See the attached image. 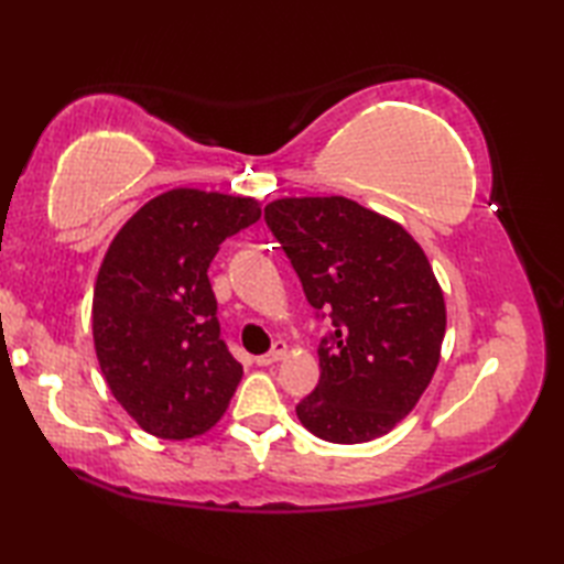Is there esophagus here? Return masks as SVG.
<instances>
[{
	"label": "esophagus",
	"instance_id": "34e87169",
	"mask_svg": "<svg viewBox=\"0 0 564 564\" xmlns=\"http://www.w3.org/2000/svg\"><path fill=\"white\" fill-rule=\"evenodd\" d=\"M283 356H285V341H273L271 351L257 356L254 364H257V366H271V364H275V361H281Z\"/></svg>",
	"mask_w": 564,
	"mask_h": 564
}]
</instances>
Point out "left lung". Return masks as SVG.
Wrapping results in <instances>:
<instances>
[{"label":"left lung","instance_id":"8db88e82","mask_svg":"<svg viewBox=\"0 0 564 564\" xmlns=\"http://www.w3.org/2000/svg\"><path fill=\"white\" fill-rule=\"evenodd\" d=\"M317 319L319 382L297 402L322 441L366 443L412 412L438 366L446 305L422 247L358 203L281 198L263 210Z\"/></svg>","mask_w":564,"mask_h":564}]
</instances>
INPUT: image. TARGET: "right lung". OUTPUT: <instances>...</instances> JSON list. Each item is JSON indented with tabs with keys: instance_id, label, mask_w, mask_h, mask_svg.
Here are the masks:
<instances>
[{
	"instance_id": "right-lung-1",
	"label": "right lung",
	"mask_w": 564,
	"mask_h": 564,
	"mask_svg": "<svg viewBox=\"0 0 564 564\" xmlns=\"http://www.w3.org/2000/svg\"><path fill=\"white\" fill-rule=\"evenodd\" d=\"M261 218L257 200L174 188L145 203L106 251L91 327L113 398L152 436H198L223 416L242 366L220 337L208 267Z\"/></svg>"
}]
</instances>
